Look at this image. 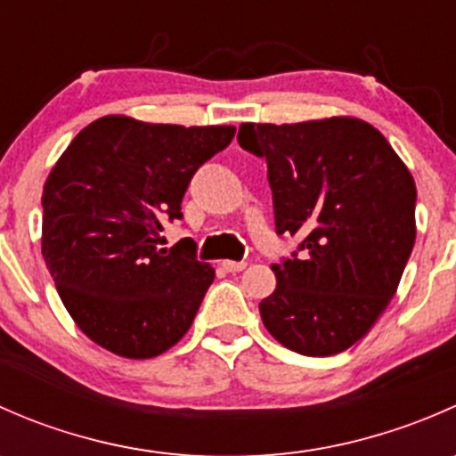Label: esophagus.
<instances>
[{
  "label": "esophagus",
  "mask_w": 456,
  "mask_h": 456,
  "mask_svg": "<svg viewBox=\"0 0 456 456\" xmlns=\"http://www.w3.org/2000/svg\"><path fill=\"white\" fill-rule=\"evenodd\" d=\"M247 266V262H236V260H223V269L229 271V273H238Z\"/></svg>",
  "instance_id": "1"
}]
</instances>
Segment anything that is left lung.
<instances>
[{
	"instance_id": "obj_1",
	"label": "left lung",
	"mask_w": 456,
	"mask_h": 456,
	"mask_svg": "<svg viewBox=\"0 0 456 456\" xmlns=\"http://www.w3.org/2000/svg\"><path fill=\"white\" fill-rule=\"evenodd\" d=\"M242 150L266 159L278 233L302 257L271 265L260 302L282 346L329 357L360 342L388 306L415 247V178L377 127L355 117L242 123Z\"/></svg>"
}]
</instances>
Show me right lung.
I'll list each match as a JSON object with an SVG mask.
<instances>
[{
  "mask_svg": "<svg viewBox=\"0 0 456 456\" xmlns=\"http://www.w3.org/2000/svg\"><path fill=\"white\" fill-rule=\"evenodd\" d=\"M233 126L92 121L44 185L41 254L75 324L105 351L150 360L190 330L214 266L194 251L159 249L165 220L181 218L196 169Z\"/></svg>",
  "mask_w": 456,
  "mask_h": 456,
  "instance_id": "1",
  "label": "right lung"
}]
</instances>
